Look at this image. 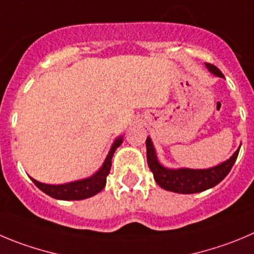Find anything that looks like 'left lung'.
Returning <instances> with one entry per match:
<instances>
[{
  "label": "left lung",
  "instance_id": "left-lung-1",
  "mask_svg": "<svg viewBox=\"0 0 254 254\" xmlns=\"http://www.w3.org/2000/svg\"><path fill=\"white\" fill-rule=\"evenodd\" d=\"M207 67L210 72L219 77H224L223 73L220 72L217 66L212 64H207ZM241 148V146H239ZM239 148L231 159L222 164L217 165L210 169H167L162 167L156 159L155 150H154L153 143L150 138L146 139V158H148V165L154 174V179L159 187H162L165 190L174 191V193L182 194H193L204 191L207 189L213 188L218 183L223 181L224 178L231 172L232 167L236 163L237 156H238Z\"/></svg>",
  "mask_w": 254,
  "mask_h": 254
}]
</instances>
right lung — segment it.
<instances>
[{
  "mask_svg": "<svg viewBox=\"0 0 254 254\" xmlns=\"http://www.w3.org/2000/svg\"><path fill=\"white\" fill-rule=\"evenodd\" d=\"M123 143V139H116L115 143L111 146L110 151H109L108 156H106L105 162H104L103 167L99 169L96 174L92 177L87 178V179H82V181L72 182V183L61 184V186H50V184H42L40 182L32 179L35 186L39 189H41L44 193L47 195L52 196L55 199H61V200H81V199L90 198V196L98 194L104 189L106 184V177L110 173L111 169V159L115 153L116 148Z\"/></svg>",
  "mask_w": 254,
  "mask_h": 254,
  "instance_id": "right-lung-1",
  "label": "right lung"
}]
</instances>
